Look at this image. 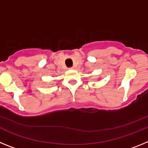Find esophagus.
Returning <instances> with one entry per match:
<instances>
[{"instance_id":"34e87169","label":"esophagus","mask_w":148,"mask_h":148,"mask_svg":"<svg viewBox=\"0 0 148 148\" xmlns=\"http://www.w3.org/2000/svg\"><path fill=\"white\" fill-rule=\"evenodd\" d=\"M74 68H75L74 66H71V67H70V70H73Z\"/></svg>"}]
</instances>
